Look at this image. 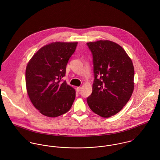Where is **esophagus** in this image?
Returning a JSON list of instances; mask_svg holds the SVG:
<instances>
[{"instance_id": "obj_1", "label": "esophagus", "mask_w": 160, "mask_h": 160, "mask_svg": "<svg viewBox=\"0 0 160 160\" xmlns=\"http://www.w3.org/2000/svg\"><path fill=\"white\" fill-rule=\"evenodd\" d=\"M81 89V87H78V88H76V91L78 92H80Z\"/></svg>"}]
</instances>
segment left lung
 I'll return each mask as SVG.
<instances>
[{"label":"left lung","mask_w":160,"mask_h":160,"mask_svg":"<svg viewBox=\"0 0 160 160\" xmlns=\"http://www.w3.org/2000/svg\"><path fill=\"white\" fill-rule=\"evenodd\" d=\"M93 57L94 80L87 102L92 111L103 118L119 112L134 91V68L122 47L110 41L87 43Z\"/></svg>","instance_id":"obj_1"}]
</instances>
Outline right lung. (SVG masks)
Returning a JSON list of instances; mask_svg holds the SVG:
<instances>
[{
  "label": "right lung",
  "instance_id": "obj_1",
  "mask_svg": "<svg viewBox=\"0 0 160 160\" xmlns=\"http://www.w3.org/2000/svg\"><path fill=\"white\" fill-rule=\"evenodd\" d=\"M78 42H55L41 48L26 69V86L30 100L41 114L54 118L71 108L75 90L62 82L67 65Z\"/></svg>",
  "mask_w": 160,
  "mask_h": 160
}]
</instances>
